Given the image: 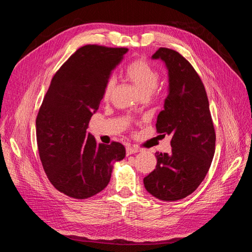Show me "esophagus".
<instances>
[{
    "mask_svg": "<svg viewBox=\"0 0 252 252\" xmlns=\"http://www.w3.org/2000/svg\"><path fill=\"white\" fill-rule=\"evenodd\" d=\"M136 152H139V149H138V148L131 147V146L126 147V154H127V156H130V155L136 154Z\"/></svg>",
    "mask_w": 252,
    "mask_h": 252,
    "instance_id": "34e87169",
    "label": "esophagus"
}]
</instances>
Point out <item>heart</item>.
Masks as SVG:
<instances>
[{
  "label": "heart",
  "mask_w": 252,
  "mask_h": 252,
  "mask_svg": "<svg viewBox=\"0 0 252 252\" xmlns=\"http://www.w3.org/2000/svg\"><path fill=\"white\" fill-rule=\"evenodd\" d=\"M126 78L133 83L141 96H149L155 93L158 85L159 74L144 58L135 59L125 67ZM116 85V80L110 78L105 85L104 98L107 100Z\"/></svg>",
  "instance_id": "1"
}]
</instances>
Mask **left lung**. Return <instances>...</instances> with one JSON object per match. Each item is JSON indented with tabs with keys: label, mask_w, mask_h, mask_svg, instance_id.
Returning a JSON list of instances; mask_svg holds the SVG:
<instances>
[{
	"label": "left lung",
	"mask_w": 252,
	"mask_h": 252,
	"mask_svg": "<svg viewBox=\"0 0 252 252\" xmlns=\"http://www.w3.org/2000/svg\"><path fill=\"white\" fill-rule=\"evenodd\" d=\"M168 70L169 88L157 131L171 134L170 154L157 152L156 169L144 178L147 191L162 201L191 194L207 174L216 150V131L204 84L178 51L161 47L152 56Z\"/></svg>",
	"instance_id": "obj_1"
}]
</instances>
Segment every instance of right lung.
Listing matches in <instances>:
<instances>
[{
	"instance_id": "right-lung-1",
	"label": "right lung",
	"mask_w": 252,
	"mask_h": 252,
	"mask_svg": "<svg viewBox=\"0 0 252 252\" xmlns=\"http://www.w3.org/2000/svg\"><path fill=\"white\" fill-rule=\"evenodd\" d=\"M127 48L86 45L53 75L35 120L36 143L51 184L73 199H88L108 185L113 163L123 159L121 143H96L87 132L111 71Z\"/></svg>"
}]
</instances>
